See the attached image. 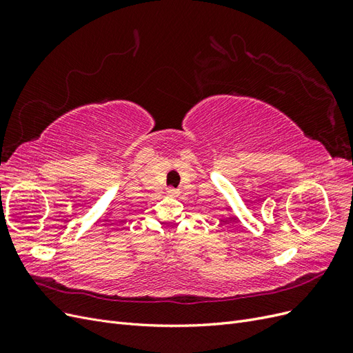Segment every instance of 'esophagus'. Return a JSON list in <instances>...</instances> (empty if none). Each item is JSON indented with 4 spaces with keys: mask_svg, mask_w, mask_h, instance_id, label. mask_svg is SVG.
Wrapping results in <instances>:
<instances>
[{
    "mask_svg": "<svg viewBox=\"0 0 353 353\" xmlns=\"http://www.w3.org/2000/svg\"><path fill=\"white\" fill-rule=\"evenodd\" d=\"M168 193H169L170 196H176V194H178V190H175V188H169V190H168Z\"/></svg>",
    "mask_w": 353,
    "mask_h": 353,
    "instance_id": "obj_1",
    "label": "esophagus"
}]
</instances>
